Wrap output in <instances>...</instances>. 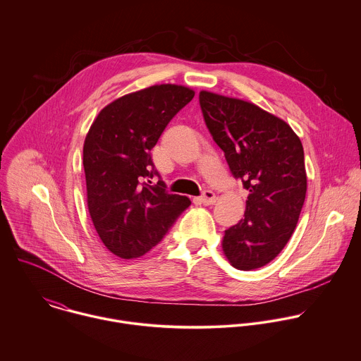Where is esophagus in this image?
Wrapping results in <instances>:
<instances>
[{
    "mask_svg": "<svg viewBox=\"0 0 361 361\" xmlns=\"http://www.w3.org/2000/svg\"><path fill=\"white\" fill-rule=\"evenodd\" d=\"M200 202L203 204H214L216 203V193L213 190H204L200 196Z\"/></svg>",
    "mask_w": 361,
    "mask_h": 361,
    "instance_id": "1",
    "label": "esophagus"
}]
</instances>
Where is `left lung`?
Returning a JSON list of instances; mask_svg holds the SVG:
<instances>
[{"instance_id":"left-lung-1","label":"left lung","mask_w":361,"mask_h":361,"mask_svg":"<svg viewBox=\"0 0 361 361\" xmlns=\"http://www.w3.org/2000/svg\"><path fill=\"white\" fill-rule=\"evenodd\" d=\"M200 108L249 196L243 219L226 230L223 250L240 270L267 264L293 235L307 193L304 149L281 119L235 98L202 91Z\"/></svg>"}]
</instances>
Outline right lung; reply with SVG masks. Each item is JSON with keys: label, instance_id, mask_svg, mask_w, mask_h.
I'll use <instances>...</instances> for the list:
<instances>
[{"label": "right lung", "instance_id": "obj_1", "mask_svg": "<svg viewBox=\"0 0 361 361\" xmlns=\"http://www.w3.org/2000/svg\"><path fill=\"white\" fill-rule=\"evenodd\" d=\"M195 92L182 85H154L109 104L84 142L88 210L104 245L121 259L147 253L190 206L171 195L151 158L162 131ZM158 176L155 185L150 179Z\"/></svg>", "mask_w": 361, "mask_h": 361}]
</instances>
